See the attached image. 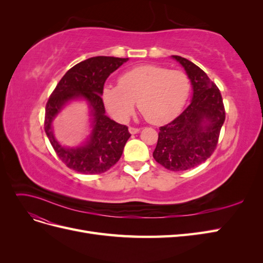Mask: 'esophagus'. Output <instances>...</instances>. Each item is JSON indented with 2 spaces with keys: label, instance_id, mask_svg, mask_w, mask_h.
Masks as SVG:
<instances>
[{
  "label": "esophagus",
  "instance_id": "34e87169",
  "mask_svg": "<svg viewBox=\"0 0 263 263\" xmlns=\"http://www.w3.org/2000/svg\"><path fill=\"white\" fill-rule=\"evenodd\" d=\"M128 130H129V133L132 134V135H135V134H137V133H139V128H136V127H129L128 128Z\"/></svg>",
  "mask_w": 263,
  "mask_h": 263
}]
</instances>
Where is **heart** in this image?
<instances>
[{
  "mask_svg": "<svg viewBox=\"0 0 263 263\" xmlns=\"http://www.w3.org/2000/svg\"><path fill=\"white\" fill-rule=\"evenodd\" d=\"M190 93V80L180 70L156 65L128 69L118 78V85L106 84L102 99L108 113L125 121L136 101L137 107L150 123L163 124L177 117Z\"/></svg>",
  "mask_w": 263,
  "mask_h": 263,
  "instance_id": "obj_1",
  "label": "heart"
}]
</instances>
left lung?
<instances>
[{
  "label": "left lung",
  "mask_w": 263,
  "mask_h": 263,
  "mask_svg": "<svg viewBox=\"0 0 263 263\" xmlns=\"http://www.w3.org/2000/svg\"><path fill=\"white\" fill-rule=\"evenodd\" d=\"M177 60L192 85L190 105L171 123L160 127L155 160L171 171H184L201 164L216 148L225 122L221 95L204 71L180 55Z\"/></svg>",
  "instance_id": "obj_1"
}]
</instances>
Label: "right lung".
I'll return each instance as SVG.
<instances>
[{"instance_id": "add662e5", "label": "right lung", "mask_w": 263, "mask_h": 263, "mask_svg": "<svg viewBox=\"0 0 263 263\" xmlns=\"http://www.w3.org/2000/svg\"><path fill=\"white\" fill-rule=\"evenodd\" d=\"M128 58L98 55L81 61L62 77L46 105L45 132L58 157L70 169L83 174L107 171L122 157L130 137L128 128L105 114L102 91L110 73ZM84 100L89 106L90 134L82 144L61 145L53 134V121L70 102Z\"/></svg>"}]
</instances>
